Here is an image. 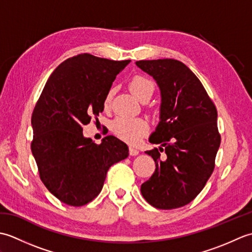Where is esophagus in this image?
Returning <instances> with one entry per match:
<instances>
[{
    "label": "esophagus",
    "instance_id": "obj_1",
    "mask_svg": "<svg viewBox=\"0 0 252 252\" xmlns=\"http://www.w3.org/2000/svg\"><path fill=\"white\" fill-rule=\"evenodd\" d=\"M129 154H130V156H137V155L140 154V152H138V149H136L134 147H130L129 148Z\"/></svg>",
    "mask_w": 252,
    "mask_h": 252
}]
</instances>
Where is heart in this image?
Returning <instances> with one entry per match:
<instances>
[{"label":"heart","instance_id":"heart-1","mask_svg":"<svg viewBox=\"0 0 252 252\" xmlns=\"http://www.w3.org/2000/svg\"><path fill=\"white\" fill-rule=\"evenodd\" d=\"M131 92L141 101L151 99L154 94L155 85L152 80L143 76L133 77L129 83ZM112 98V90L106 95L104 101L105 108H108ZM111 131L114 134L129 144H137L149 131V126L146 120L142 118L119 117L112 121Z\"/></svg>","mask_w":252,"mask_h":252}]
</instances>
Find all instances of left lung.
Instances as JSON below:
<instances>
[{
  "label": "left lung",
  "instance_id": "left-lung-1",
  "mask_svg": "<svg viewBox=\"0 0 252 252\" xmlns=\"http://www.w3.org/2000/svg\"><path fill=\"white\" fill-rule=\"evenodd\" d=\"M136 66L156 80L161 94L160 121L149 137L161 147L145 152L156 170L142 184L141 192L155 208L183 207L202 190L215 169L221 143L217 108L183 63L165 58L140 61Z\"/></svg>",
  "mask_w": 252,
  "mask_h": 252
}]
</instances>
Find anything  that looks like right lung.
<instances>
[{"mask_svg":"<svg viewBox=\"0 0 252 252\" xmlns=\"http://www.w3.org/2000/svg\"><path fill=\"white\" fill-rule=\"evenodd\" d=\"M131 61L91 54L68 58L47 80L32 112V155L53 195L81 207L97 196L114 163L129 156L126 144L108 135L100 144L83 136V126L104 110L117 74Z\"/></svg>","mask_w":252,"mask_h":252,"instance_id":"add662e5","label":"right lung"}]
</instances>
